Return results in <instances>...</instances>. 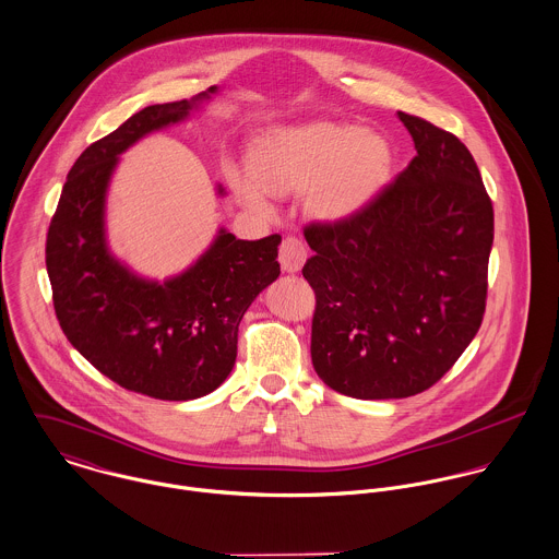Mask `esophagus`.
Returning a JSON list of instances; mask_svg holds the SVG:
<instances>
[{"mask_svg": "<svg viewBox=\"0 0 559 559\" xmlns=\"http://www.w3.org/2000/svg\"><path fill=\"white\" fill-rule=\"evenodd\" d=\"M278 261H281V267L285 272H298L305 265V261H307V247H305V242L300 238H296V236H287L281 242Z\"/></svg>", "mask_w": 559, "mask_h": 559, "instance_id": "1", "label": "esophagus"}]
</instances>
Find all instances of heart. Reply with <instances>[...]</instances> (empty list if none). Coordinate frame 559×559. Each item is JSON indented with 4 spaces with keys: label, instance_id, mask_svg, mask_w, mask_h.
Here are the masks:
<instances>
[{
    "label": "heart",
    "instance_id": "heart-1",
    "mask_svg": "<svg viewBox=\"0 0 559 559\" xmlns=\"http://www.w3.org/2000/svg\"><path fill=\"white\" fill-rule=\"evenodd\" d=\"M390 169L392 150L381 134L317 122L267 132L252 150L250 171L229 167L227 178L252 210H270L267 192L307 188L310 214L338 221L365 207L385 185Z\"/></svg>",
    "mask_w": 559,
    "mask_h": 559
}]
</instances>
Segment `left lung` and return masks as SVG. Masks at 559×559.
<instances>
[{
    "label": "left lung",
    "instance_id": "left-lung-1",
    "mask_svg": "<svg viewBox=\"0 0 559 559\" xmlns=\"http://www.w3.org/2000/svg\"><path fill=\"white\" fill-rule=\"evenodd\" d=\"M399 118L416 145L412 163L356 214L305 227L312 367L354 399L429 390L487 307L493 203L476 160L452 132Z\"/></svg>",
    "mask_w": 559,
    "mask_h": 559
}]
</instances>
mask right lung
I'll return each instance as SVG.
<instances>
[{
    "instance_id": "obj_1",
    "label": "right lung",
    "mask_w": 559,
    "mask_h": 559,
    "mask_svg": "<svg viewBox=\"0 0 559 559\" xmlns=\"http://www.w3.org/2000/svg\"><path fill=\"white\" fill-rule=\"evenodd\" d=\"M214 92L145 107L92 143L68 174L47 234L66 338L118 385L160 401L199 399L227 379L245 312L281 274L278 234L238 240L221 229L192 267L165 283L134 276L107 250L105 194L118 156L143 134L185 120Z\"/></svg>"
}]
</instances>
